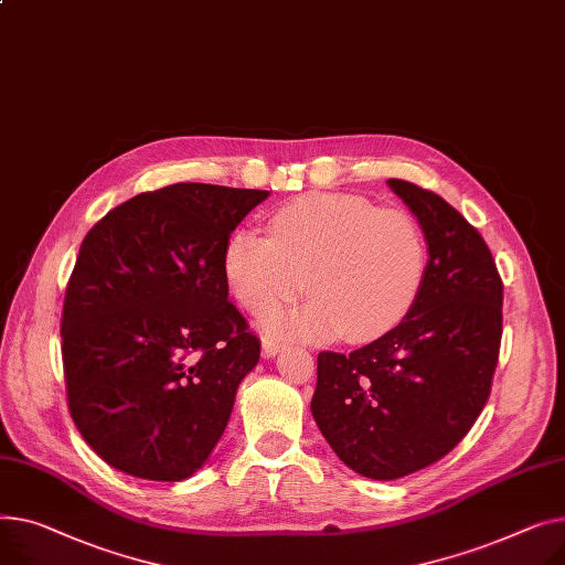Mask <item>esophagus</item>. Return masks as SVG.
<instances>
[{
    "label": "esophagus",
    "mask_w": 565,
    "mask_h": 565,
    "mask_svg": "<svg viewBox=\"0 0 565 565\" xmlns=\"http://www.w3.org/2000/svg\"><path fill=\"white\" fill-rule=\"evenodd\" d=\"M281 352V343H277V341H263V359H273V356H277Z\"/></svg>",
    "instance_id": "34e87169"
}]
</instances>
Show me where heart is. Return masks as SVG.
Wrapping results in <instances>:
<instances>
[{"instance_id": "obj_1", "label": "heart", "mask_w": 565, "mask_h": 565, "mask_svg": "<svg viewBox=\"0 0 565 565\" xmlns=\"http://www.w3.org/2000/svg\"><path fill=\"white\" fill-rule=\"evenodd\" d=\"M227 277L241 302L263 313L299 292L313 302L268 313L273 335L367 343L411 311L427 270L420 224L402 209L359 195H307L270 217V236L241 230L227 247Z\"/></svg>"}]
</instances>
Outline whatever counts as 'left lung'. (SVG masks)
<instances>
[{
    "instance_id": "8db88e82",
    "label": "left lung",
    "mask_w": 565,
    "mask_h": 565,
    "mask_svg": "<svg viewBox=\"0 0 565 565\" xmlns=\"http://www.w3.org/2000/svg\"><path fill=\"white\" fill-rule=\"evenodd\" d=\"M391 191L427 241L423 288L404 320L352 354L320 352L316 425L348 468L391 481L461 443L491 395L502 341V279L479 232L440 195Z\"/></svg>"
}]
</instances>
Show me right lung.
<instances>
[{
  "instance_id": "1",
  "label": "right lung",
  "mask_w": 565,
  "mask_h": 565,
  "mask_svg": "<svg viewBox=\"0 0 565 565\" xmlns=\"http://www.w3.org/2000/svg\"><path fill=\"white\" fill-rule=\"evenodd\" d=\"M268 191L174 183L108 211L67 281L61 338L67 406L116 470L195 475L260 354L230 302L227 247Z\"/></svg>"
}]
</instances>
